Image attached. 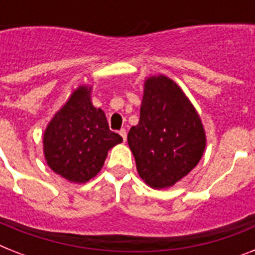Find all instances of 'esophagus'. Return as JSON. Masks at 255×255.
Segmentation results:
<instances>
[{"label":"esophagus","instance_id":"esophagus-1","mask_svg":"<svg viewBox=\"0 0 255 255\" xmlns=\"http://www.w3.org/2000/svg\"><path fill=\"white\" fill-rule=\"evenodd\" d=\"M119 133H120V136L123 137L124 141H126V140H127V131H126V129H124V128H123V129H120Z\"/></svg>","mask_w":255,"mask_h":255}]
</instances>
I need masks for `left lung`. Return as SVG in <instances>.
Segmentation results:
<instances>
[{
	"instance_id": "8db88e82",
	"label": "left lung",
	"mask_w": 255,
	"mask_h": 255,
	"mask_svg": "<svg viewBox=\"0 0 255 255\" xmlns=\"http://www.w3.org/2000/svg\"><path fill=\"white\" fill-rule=\"evenodd\" d=\"M140 177L156 189L189 173L205 149L201 120L185 94L160 75L145 82L137 126L128 132Z\"/></svg>"
}]
</instances>
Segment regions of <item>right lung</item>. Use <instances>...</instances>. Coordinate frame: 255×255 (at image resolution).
<instances>
[{"label":"right lung","mask_w":255,"mask_h":255,"mask_svg":"<svg viewBox=\"0 0 255 255\" xmlns=\"http://www.w3.org/2000/svg\"><path fill=\"white\" fill-rule=\"evenodd\" d=\"M123 141L108 127L107 118L90 100V90L79 87L50 122L43 136L49 167L74 182H86L99 173L107 152Z\"/></svg>","instance_id":"1"}]
</instances>
